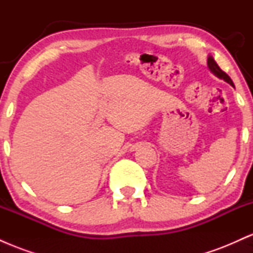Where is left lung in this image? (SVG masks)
<instances>
[{"mask_svg":"<svg viewBox=\"0 0 253 253\" xmlns=\"http://www.w3.org/2000/svg\"><path fill=\"white\" fill-rule=\"evenodd\" d=\"M207 64H208V68H210V70L213 72L214 75H215L216 77L221 78V80L226 81V82L231 84V85H233V82H232V80L229 78V76L226 72H223L221 69L219 68V65H217L215 60L213 59V57H208V60H207Z\"/></svg>","mask_w":253,"mask_h":253,"instance_id":"8db88e82","label":"left lung"}]
</instances>
